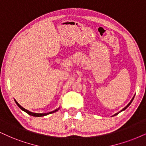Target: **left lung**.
I'll use <instances>...</instances> for the list:
<instances>
[{
  "label": "left lung",
  "instance_id": "1",
  "mask_svg": "<svg viewBox=\"0 0 146 146\" xmlns=\"http://www.w3.org/2000/svg\"><path fill=\"white\" fill-rule=\"evenodd\" d=\"M134 98H135V95H134V96H133V98H132V100H131V102H129V103L128 104V105H127V106H126V107H125V108H123V110H120V111H119V112H118V113H116V114H114V115H113V116H116V115H117V114H119V113L120 112V111H124V110H126V109H127V108H128V107H129V106H130V104H131V102H133V99H134Z\"/></svg>",
  "mask_w": 146,
  "mask_h": 146
}]
</instances>
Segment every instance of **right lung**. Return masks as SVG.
Returning <instances> with one entry per match:
<instances>
[{
    "label": "right lung",
    "instance_id": "obj_1",
    "mask_svg": "<svg viewBox=\"0 0 146 146\" xmlns=\"http://www.w3.org/2000/svg\"><path fill=\"white\" fill-rule=\"evenodd\" d=\"M15 102L16 104H17V105L18 106V107H19V108L21 110L24 111L25 112L27 113V114H28L29 115H30V116H36V117L44 116H46V115H48V114H52V113L55 112V111H57L59 109V108H57L56 110H53V111H50V112H48V113H34V112H32V111H30L29 110H28L25 109L24 108H23L22 106H20L19 104H18V102L15 100Z\"/></svg>",
    "mask_w": 146,
    "mask_h": 146
}]
</instances>
